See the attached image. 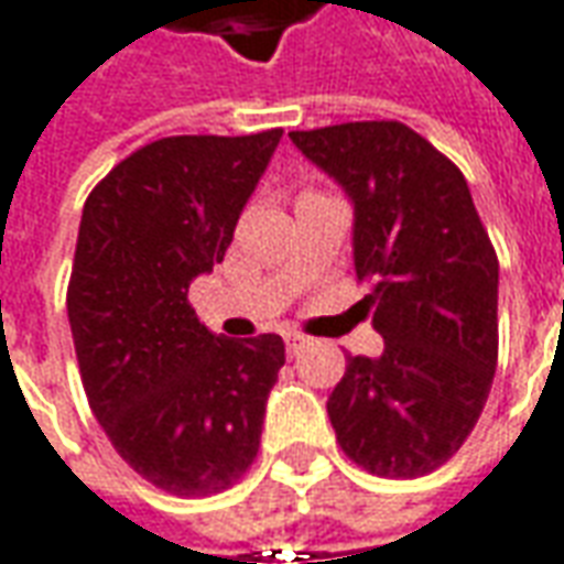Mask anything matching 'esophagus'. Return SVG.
Wrapping results in <instances>:
<instances>
[{"instance_id":"1","label":"esophagus","mask_w":564,"mask_h":564,"mask_svg":"<svg viewBox=\"0 0 564 564\" xmlns=\"http://www.w3.org/2000/svg\"><path fill=\"white\" fill-rule=\"evenodd\" d=\"M307 335H301V332H289L285 335V344H289V354H301L304 347H307Z\"/></svg>"}]
</instances>
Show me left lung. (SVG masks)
<instances>
[{
  "label": "left lung",
  "mask_w": 564,
  "mask_h": 564,
  "mask_svg": "<svg viewBox=\"0 0 564 564\" xmlns=\"http://www.w3.org/2000/svg\"><path fill=\"white\" fill-rule=\"evenodd\" d=\"M354 204V267L381 357H347L326 410L341 449L419 478L463 447L497 369L500 263L466 176L397 120L289 132Z\"/></svg>",
  "instance_id": "left-lung-1"
}]
</instances>
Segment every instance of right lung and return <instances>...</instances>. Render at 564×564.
I'll use <instances>...</instances> for the list:
<instances>
[{
  "label": "right lung",
  "mask_w": 564,
  "mask_h": 564,
  "mask_svg": "<svg viewBox=\"0 0 564 564\" xmlns=\"http://www.w3.org/2000/svg\"><path fill=\"white\" fill-rule=\"evenodd\" d=\"M279 139L167 135L83 204L67 285L79 379L117 453L176 497L220 494L251 468L285 366L279 335H214L188 304V285L223 263Z\"/></svg>",
  "instance_id": "right-lung-1"
}]
</instances>
